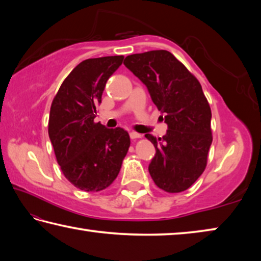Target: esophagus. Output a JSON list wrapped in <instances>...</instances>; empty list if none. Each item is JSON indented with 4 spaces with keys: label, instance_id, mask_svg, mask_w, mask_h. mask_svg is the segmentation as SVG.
Instances as JSON below:
<instances>
[{
    "label": "esophagus",
    "instance_id": "34e87169",
    "mask_svg": "<svg viewBox=\"0 0 261 261\" xmlns=\"http://www.w3.org/2000/svg\"><path fill=\"white\" fill-rule=\"evenodd\" d=\"M130 137H131V139H138V138H141V135L140 134H138V132H130Z\"/></svg>",
    "mask_w": 261,
    "mask_h": 261
}]
</instances>
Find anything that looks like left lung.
I'll return each mask as SVG.
<instances>
[{"label": "left lung", "mask_w": 261, "mask_h": 261, "mask_svg": "<svg viewBox=\"0 0 261 261\" xmlns=\"http://www.w3.org/2000/svg\"><path fill=\"white\" fill-rule=\"evenodd\" d=\"M124 65L146 85L168 125L162 138L145 135L156 151L149 175L163 191H185L204 173L213 140L212 112L200 83L168 50L129 55Z\"/></svg>", "instance_id": "1"}]
</instances>
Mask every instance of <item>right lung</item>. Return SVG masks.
Returning <instances> with one entry per match:
<instances>
[{"instance_id":"obj_1","label":"right lung","mask_w":261,"mask_h":261,"mask_svg":"<svg viewBox=\"0 0 261 261\" xmlns=\"http://www.w3.org/2000/svg\"><path fill=\"white\" fill-rule=\"evenodd\" d=\"M123 59L105 56L81 62L51 102L48 135L57 163L70 183L87 192L101 191L114 182L130 147L125 130L94 122L106 83Z\"/></svg>"}]
</instances>
